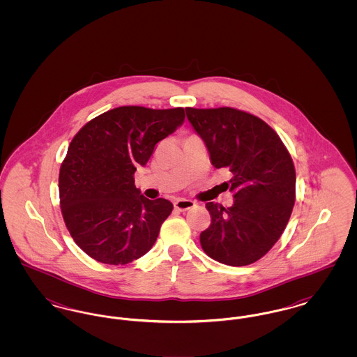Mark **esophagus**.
Listing matches in <instances>:
<instances>
[{
  "label": "esophagus",
  "instance_id": "esophagus-1",
  "mask_svg": "<svg viewBox=\"0 0 357 357\" xmlns=\"http://www.w3.org/2000/svg\"><path fill=\"white\" fill-rule=\"evenodd\" d=\"M194 206H195V202H194V201H191V199H185V198H179V199H176V201H175V204H174V207H175V208H178L179 211H186V210L192 208Z\"/></svg>",
  "mask_w": 357,
  "mask_h": 357
}]
</instances>
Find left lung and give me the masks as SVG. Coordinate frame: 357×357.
I'll use <instances>...</instances> for the list:
<instances>
[{"mask_svg":"<svg viewBox=\"0 0 357 357\" xmlns=\"http://www.w3.org/2000/svg\"><path fill=\"white\" fill-rule=\"evenodd\" d=\"M187 119L202 137L215 169L233 174L234 204L207 202L211 223L201 246L213 259L246 266L280 239L296 201V170L288 149L269 124L230 108H186Z\"/></svg>","mask_w":357,"mask_h":357,"instance_id":"1","label":"left lung"}]
</instances>
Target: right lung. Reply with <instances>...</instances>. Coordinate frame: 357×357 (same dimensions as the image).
I'll return each mask as SVG.
<instances>
[{
	"label": "right lung",
	"mask_w": 357,
	"mask_h": 357,
	"mask_svg": "<svg viewBox=\"0 0 357 357\" xmlns=\"http://www.w3.org/2000/svg\"><path fill=\"white\" fill-rule=\"evenodd\" d=\"M183 120L181 107L124 105L73 136L59 174L60 207L70 237L91 258L126 265L153 248L174 206L140 195L134 174Z\"/></svg>",
	"instance_id": "right-lung-1"
}]
</instances>
